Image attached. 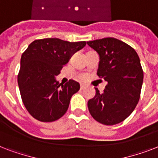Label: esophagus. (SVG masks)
<instances>
[{
    "label": "esophagus",
    "mask_w": 158,
    "mask_h": 158,
    "mask_svg": "<svg viewBox=\"0 0 158 158\" xmlns=\"http://www.w3.org/2000/svg\"><path fill=\"white\" fill-rule=\"evenodd\" d=\"M86 89V85H85V84H81V85H80V89L83 90V89Z\"/></svg>",
    "instance_id": "34e87169"
}]
</instances>
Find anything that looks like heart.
<instances>
[{
    "instance_id": "b5f03b06",
    "label": "heart",
    "mask_w": 158,
    "mask_h": 158,
    "mask_svg": "<svg viewBox=\"0 0 158 158\" xmlns=\"http://www.w3.org/2000/svg\"><path fill=\"white\" fill-rule=\"evenodd\" d=\"M84 77H85L84 75H80V76H79V78H80V79H84Z\"/></svg>"
}]
</instances>
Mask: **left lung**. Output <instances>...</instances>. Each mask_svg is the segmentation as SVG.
I'll return each mask as SVG.
<instances>
[{
    "label": "left lung",
    "instance_id": "left-lung-1",
    "mask_svg": "<svg viewBox=\"0 0 158 158\" xmlns=\"http://www.w3.org/2000/svg\"><path fill=\"white\" fill-rule=\"evenodd\" d=\"M87 43L100 57L97 74L107 82L102 94L95 89L96 95L88 102L89 112L101 124H119L134 111L139 100L143 80L139 57L134 48L116 38Z\"/></svg>",
    "mask_w": 158,
    "mask_h": 158
}]
</instances>
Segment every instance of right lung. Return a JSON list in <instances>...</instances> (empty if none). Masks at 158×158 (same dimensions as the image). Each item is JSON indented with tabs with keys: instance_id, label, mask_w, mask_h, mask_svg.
<instances>
[{
	"instance_id": "right-lung-1",
	"label": "right lung",
	"mask_w": 158,
	"mask_h": 158,
	"mask_svg": "<svg viewBox=\"0 0 158 158\" xmlns=\"http://www.w3.org/2000/svg\"><path fill=\"white\" fill-rule=\"evenodd\" d=\"M86 42L70 43L59 38L33 41L22 54L18 84L23 103L29 114L43 122H52L64 115L71 97L79 90L78 82L59 84L56 76L72 55Z\"/></svg>"
}]
</instances>
